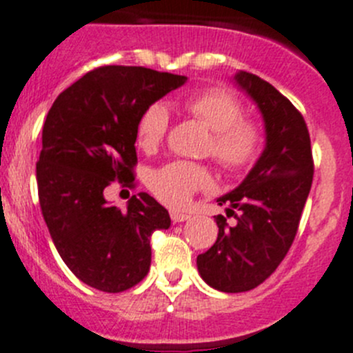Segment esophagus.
<instances>
[{"mask_svg":"<svg viewBox=\"0 0 353 353\" xmlns=\"http://www.w3.org/2000/svg\"><path fill=\"white\" fill-rule=\"evenodd\" d=\"M190 215H187V213H182V212H176V210H173L171 212V221L174 222V224H179V222H185L189 221Z\"/></svg>","mask_w":353,"mask_h":353,"instance_id":"esophagus-1","label":"esophagus"}]
</instances>
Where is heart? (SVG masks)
I'll return each instance as SVG.
<instances>
[{
    "label": "heart",
    "instance_id": "1",
    "mask_svg": "<svg viewBox=\"0 0 353 353\" xmlns=\"http://www.w3.org/2000/svg\"><path fill=\"white\" fill-rule=\"evenodd\" d=\"M185 110L212 131L208 154L228 171H240L254 163L261 148V129L254 121L243 119V105L232 92L206 89L185 98ZM170 125V112L161 101L152 103L138 119L137 141L145 152H152L164 140ZM150 189L163 203L182 206L196 190L210 185L205 166L189 161H171L150 174Z\"/></svg>",
    "mask_w": 353,
    "mask_h": 353
}]
</instances>
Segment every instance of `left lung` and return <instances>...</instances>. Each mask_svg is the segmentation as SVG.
Listing matches in <instances>:
<instances>
[{"label":"left lung","mask_w":353,"mask_h":353,"mask_svg":"<svg viewBox=\"0 0 353 353\" xmlns=\"http://www.w3.org/2000/svg\"><path fill=\"white\" fill-rule=\"evenodd\" d=\"M236 85L263 115L266 145L240 185L216 198L236 224L216 215L219 236L198 255V271L213 289L245 292L266 280L289 252L312 189L310 134L296 106L266 80L238 71Z\"/></svg>","instance_id":"obj_1"}]
</instances>
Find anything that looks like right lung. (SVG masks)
<instances>
[{
  "label": "right lung",
  "instance_id": "obj_1",
  "mask_svg": "<svg viewBox=\"0 0 353 353\" xmlns=\"http://www.w3.org/2000/svg\"><path fill=\"white\" fill-rule=\"evenodd\" d=\"M185 82L150 68L101 66L48 110L37 163L41 213L64 264L89 287L122 292L150 270V236L170 228V213L147 192L122 212L103 190L113 180L131 185L138 119Z\"/></svg>",
  "mask_w": 353,
  "mask_h": 353
}]
</instances>
